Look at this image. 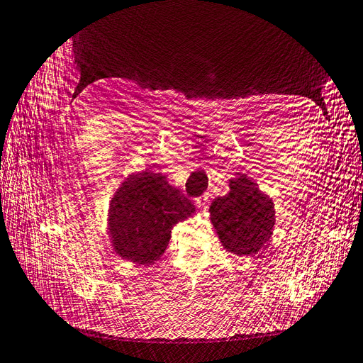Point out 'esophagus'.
Instances as JSON below:
<instances>
[{
    "label": "esophagus",
    "instance_id": "esophagus-1",
    "mask_svg": "<svg viewBox=\"0 0 363 363\" xmlns=\"http://www.w3.org/2000/svg\"><path fill=\"white\" fill-rule=\"evenodd\" d=\"M194 203L198 205V208H205L206 203H208V198L206 196H201V198H196Z\"/></svg>",
    "mask_w": 363,
    "mask_h": 363
}]
</instances>
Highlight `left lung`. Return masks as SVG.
Wrapping results in <instances>:
<instances>
[{"instance_id": "obj_1", "label": "left lung", "mask_w": 363, "mask_h": 363, "mask_svg": "<svg viewBox=\"0 0 363 363\" xmlns=\"http://www.w3.org/2000/svg\"><path fill=\"white\" fill-rule=\"evenodd\" d=\"M210 220L228 252L254 255L272 237L274 202L254 181L240 174L230 179V193L211 202Z\"/></svg>"}]
</instances>
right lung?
<instances>
[{"instance_id":"right-lung-1","label":"right lung","mask_w":363,"mask_h":363,"mask_svg":"<svg viewBox=\"0 0 363 363\" xmlns=\"http://www.w3.org/2000/svg\"><path fill=\"white\" fill-rule=\"evenodd\" d=\"M196 211L191 201L161 173H132L113 193L108 210V234L123 260L152 264L165 252L172 226Z\"/></svg>"}]
</instances>
